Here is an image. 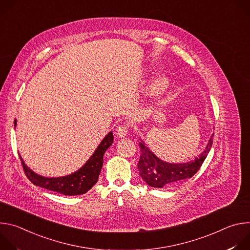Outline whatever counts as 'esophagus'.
Returning a JSON list of instances; mask_svg holds the SVG:
<instances>
[{
  "mask_svg": "<svg viewBox=\"0 0 250 250\" xmlns=\"http://www.w3.org/2000/svg\"><path fill=\"white\" fill-rule=\"evenodd\" d=\"M117 135L119 137H125L126 136L127 132H128V125H122L120 126H118L117 128Z\"/></svg>",
  "mask_w": 250,
  "mask_h": 250,
  "instance_id": "esophagus-1",
  "label": "esophagus"
}]
</instances>
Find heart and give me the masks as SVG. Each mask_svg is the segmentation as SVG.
<instances>
[{"instance_id":"b5f03b06","label":"heart","mask_w":250,"mask_h":250,"mask_svg":"<svg viewBox=\"0 0 250 250\" xmlns=\"http://www.w3.org/2000/svg\"><path fill=\"white\" fill-rule=\"evenodd\" d=\"M167 87H168L167 78L164 76H160L152 82L149 88V93L151 96H159L166 91Z\"/></svg>"}]
</instances>
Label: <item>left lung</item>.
Returning <instances> with one entry per match:
<instances>
[{
	"mask_svg": "<svg viewBox=\"0 0 250 250\" xmlns=\"http://www.w3.org/2000/svg\"><path fill=\"white\" fill-rule=\"evenodd\" d=\"M212 136L208 139L205 150L201 152L194 160L183 163H170L157 157L140 138L138 146L140 147V158L137 164L139 175L148 186L154 188H163L172 184L183 182L193 177L206 157L208 156L212 146Z\"/></svg>",
	"mask_w": 250,
	"mask_h": 250,
	"instance_id": "1",
	"label": "left lung"
}]
</instances>
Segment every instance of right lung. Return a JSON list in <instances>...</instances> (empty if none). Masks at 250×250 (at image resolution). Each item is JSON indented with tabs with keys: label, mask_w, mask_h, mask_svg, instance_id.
Listing matches in <instances>:
<instances>
[{
	"label": "right lung",
	"mask_w": 250,
	"mask_h": 250,
	"mask_svg": "<svg viewBox=\"0 0 250 250\" xmlns=\"http://www.w3.org/2000/svg\"><path fill=\"white\" fill-rule=\"evenodd\" d=\"M14 125L16 127L17 120H15ZM113 141L114 134L112 131H110L104 137L86 163L77 171L66 176L44 177L39 175L26 166L21 155L20 158L26 177L35 186H40L66 196H77L85 194L97 183L103 167L104 154L106 149L113 145Z\"/></svg>",
	"instance_id": "add662e5"
}]
</instances>
